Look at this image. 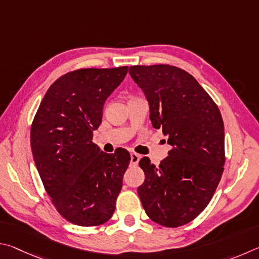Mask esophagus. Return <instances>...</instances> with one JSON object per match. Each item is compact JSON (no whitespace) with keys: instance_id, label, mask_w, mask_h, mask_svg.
Masks as SVG:
<instances>
[{"instance_id":"obj_1","label":"esophagus","mask_w":259,"mask_h":259,"mask_svg":"<svg viewBox=\"0 0 259 259\" xmlns=\"http://www.w3.org/2000/svg\"><path fill=\"white\" fill-rule=\"evenodd\" d=\"M139 161H140V156L138 153H134V152L131 153V164L138 165Z\"/></svg>"}]
</instances>
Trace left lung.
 I'll use <instances>...</instances> for the list:
<instances>
[{"label":"left lung","mask_w":259,"mask_h":259,"mask_svg":"<svg viewBox=\"0 0 259 259\" xmlns=\"http://www.w3.org/2000/svg\"><path fill=\"white\" fill-rule=\"evenodd\" d=\"M155 128L171 147L159 166L140 160L146 180L138 193L150 219L166 228L193 221L216 191L225 162L224 122L219 107L192 75L169 65L133 66Z\"/></svg>","instance_id":"1"}]
</instances>
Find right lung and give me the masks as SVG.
I'll return each instance as SVG.
<instances>
[{
  "label": "right lung",
  "mask_w": 259,
  "mask_h": 259,
  "mask_svg": "<svg viewBox=\"0 0 259 259\" xmlns=\"http://www.w3.org/2000/svg\"><path fill=\"white\" fill-rule=\"evenodd\" d=\"M127 70L124 66L67 72L50 86L31 124L39 178L59 214L72 224L101 225L115 211L130 152L118 148L104 153L92 139L104 102Z\"/></svg>",
  "instance_id": "right-lung-1"
}]
</instances>
